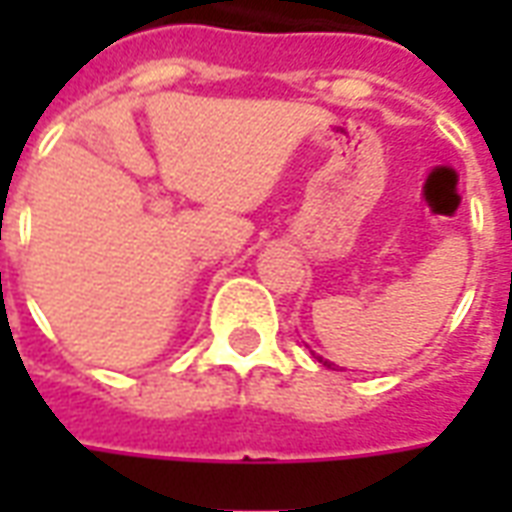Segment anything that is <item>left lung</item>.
I'll return each instance as SVG.
<instances>
[{
    "label": "left lung",
    "mask_w": 512,
    "mask_h": 512,
    "mask_svg": "<svg viewBox=\"0 0 512 512\" xmlns=\"http://www.w3.org/2000/svg\"><path fill=\"white\" fill-rule=\"evenodd\" d=\"M312 356H315V354H312ZM315 359H318L323 367H332V370H334V362H329V359H323V356H315Z\"/></svg>",
    "instance_id": "obj_1"
}]
</instances>
